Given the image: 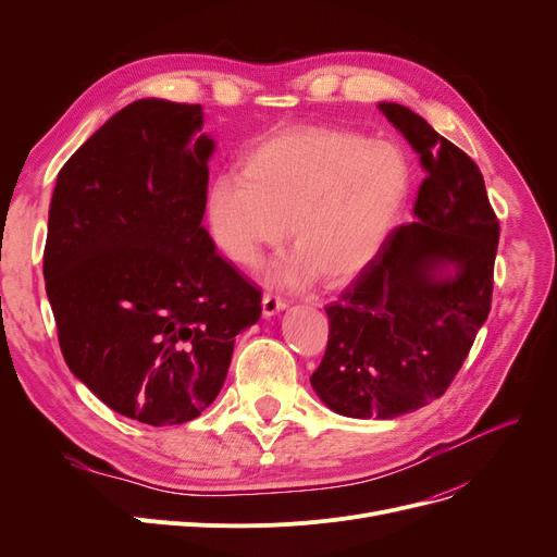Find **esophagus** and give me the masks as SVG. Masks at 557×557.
Instances as JSON below:
<instances>
[{"mask_svg":"<svg viewBox=\"0 0 557 557\" xmlns=\"http://www.w3.org/2000/svg\"><path fill=\"white\" fill-rule=\"evenodd\" d=\"M284 309H286V302H284L280 296H275V294H263V298H261V311H263V315L271 318V315H275V313H280V311H284Z\"/></svg>","mask_w":557,"mask_h":557,"instance_id":"esophagus-1","label":"esophagus"}]
</instances>
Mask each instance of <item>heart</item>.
<instances>
[{"label":"heart","mask_w":557,"mask_h":557,"mask_svg":"<svg viewBox=\"0 0 557 557\" xmlns=\"http://www.w3.org/2000/svg\"><path fill=\"white\" fill-rule=\"evenodd\" d=\"M413 171L395 141L338 126H294L261 139L242 173H221L205 194L214 246L239 267H257L288 239L296 252L271 277L330 284L359 275L393 232Z\"/></svg>","instance_id":"obj_1"}]
</instances>
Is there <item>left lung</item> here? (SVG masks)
<instances>
[{"instance_id":"left-lung-1","label":"left lung","mask_w":557,"mask_h":557,"mask_svg":"<svg viewBox=\"0 0 557 557\" xmlns=\"http://www.w3.org/2000/svg\"><path fill=\"white\" fill-rule=\"evenodd\" d=\"M420 156L416 221L325 307L311 386L334 413L393 420L445 395L487 320L499 221L474 160L399 103H379Z\"/></svg>"}]
</instances>
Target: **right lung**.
Returning <instances> with one entry per match:
<instances>
[{
	"label": "right lung",
	"instance_id": "add662e5",
	"mask_svg": "<svg viewBox=\"0 0 557 557\" xmlns=\"http://www.w3.org/2000/svg\"><path fill=\"white\" fill-rule=\"evenodd\" d=\"M202 108L139 99L58 173L45 282L67 368L106 406L166 426L208 408L261 294L202 227Z\"/></svg>",
	"mask_w": 557,
	"mask_h": 557
}]
</instances>
